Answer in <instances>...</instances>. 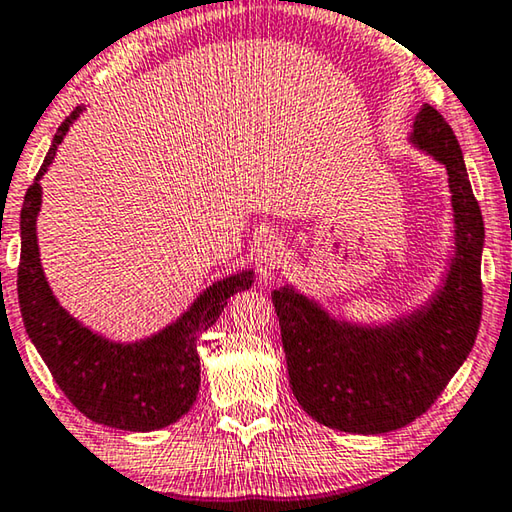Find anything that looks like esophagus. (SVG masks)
Instances as JSON below:
<instances>
[{
	"instance_id": "1",
	"label": "esophagus",
	"mask_w": 512,
	"mask_h": 512,
	"mask_svg": "<svg viewBox=\"0 0 512 512\" xmlns=\"http://www.w3.org/2000/svg\"><path fill=\"white\" fill-rule=\"evenodd\" d=\"M282 241L275 235H266L255 250V266L262 277H271L282 264Z\"/></svg>"
}]
</instances>
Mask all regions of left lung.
Segmentation results:
<instances>
[{
    "instance_id": "left-lung-1",
    "label": "left lung",
    "mask_w": 512,
    "mask_h": 512,
    "mask_svg": "<svg viewBox=\"0 0 512 512\" xmlns=\"http://www.w3.org/2000/svg\"><path fill=\"white\" fill-rule=\"evenodd\" d=\"M411 142L445 164L454 210V259L427 305L388 325L336 320L293 287L273 291L289 384L316 422L348 433L395 431L429 409L463 366L481 325L483 216L452 126L424 106Z\"/></svg>"
}]
</instances>
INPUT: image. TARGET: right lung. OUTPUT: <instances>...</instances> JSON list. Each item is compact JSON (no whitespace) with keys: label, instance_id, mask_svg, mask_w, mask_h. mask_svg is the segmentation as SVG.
<instances>
[{"label":"right lung","instance_id":"right-lung-1","mask_svg":"<svg viewBox=\"0 0 512 512\" xmlns=\"http://www.w3.org/2000/svg\"><path fill=\"white\" fill-rule=\"evenodd\" d=\"M76 108L58 126L45 162L24 196L20 214L22 255L17 266V300L29 339L60 391L83 415L124 431L162 429L192 409L201 386L196 339L216 323L228 298L253 284V271L214 282L176 323L137 343H115L83 327L58 305L40 266L36 219L42 203L40 178L56 158Z\"/></svg>","mask_w":512,"mask_h":512}]
</instances>
